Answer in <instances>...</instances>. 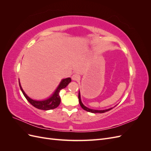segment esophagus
<instances>
[{
    "instance_id": "1",
    "label": "esophagus",
    "mask_w": 151,
    "mask_h": 151,
    "mask_svg": "<svg viewBox=\"0 0 151 151\" xmlns=\"http://www.w3.org/2000/svg\"><path fill=\"white\" fill-rule=\"evenodd\" d=\"M72 79L73 81H79L80 80V76L77 74H74L72 76Z\"/></svg>"
}]
</instances>
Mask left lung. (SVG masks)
<instances>
[{
  "label": "left lung",
  "instance_id": "obj_1",
  "mask_svg": "<svg viewBox=\"0 0 151 151\" xmlns=\"http://www.w3.org/2000/svg\"><path fill=\"white\" fill-rule=\"evenodd\" d=\"M79 104L81 105V106L82 107V108H83V109H84V110L87 111H89V112H91V113H104V112H106L108 111H109L111 110V109H113V108H109V109H103V110H98V109H90L88 107H86V106H84V105L83 104V103H82L81 101V94H80V91H79Z\"/></svg>",
  "mask_w": 151,
  "mask_h": 151
}]
</instances>
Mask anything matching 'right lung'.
<instances>
[{
	"label": "right lung",
	"mask_w": 151,
	"mask_h": 151,
	"mask_svg": "<svg viewBox=\"0 0 151 151\" xmlns=\"http://www.w3.org/2000/svg\"><path fill=\"white\" fill-rule=\"evenodd\" d=\"M70 82L71 79L70 77L62 79L60 82V83L59 84L58 86L57 87V88L55 91V92L51 96L46 99L42 100V101H38V100H34L30 98L28 96L24 93L23 89H22L19 80V84L22 94H24V97L26 98L27 100H28L30 104H31L33 106L38 109H42V110H49V109H55L58 106V105L60 103V95H59V93H60L61 89L66 88L67 85L69 84Z\"/></svg>",
	"instance_id": "right-lung-1"
}]
</instances>
